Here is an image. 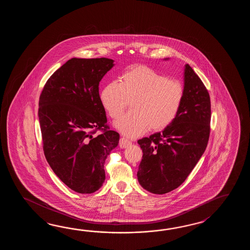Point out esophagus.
I'll use <instances>...</instances> for the list:
<instances>
[{"instance_id":"esophagus-1","label":"esophagus","mask_w":250,"mask_h":250,"mask_svg":"<svg viewBox=\"0 0 250 250\" xmlns=\"http://www.w3.org/2000/svg\"><path fill=\"white\" fill-rule=\"evenodd\" d=\"M119 145H120V147H121V148H126L128 146L131 145V141L127 140V138H121Z\"/></svg>"}]
</instances>
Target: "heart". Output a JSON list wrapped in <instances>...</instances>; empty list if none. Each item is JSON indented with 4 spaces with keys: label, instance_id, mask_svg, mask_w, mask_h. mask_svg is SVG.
<instances>
[{
    "label": "heart",
    "instance_id": "obj_1",
    "mask_svg": "<svg viewBox=\"0 0 250 250\" xmlns=\"http://www.w3.org/2000/svg\"><path fill=\"white\" fill-rule=\"evenodd\" d=\"M184 89L179 81L168 80L153 69L136 65L124 71L119 82H111L101 92L102 105L118 119L131 102L132 111L121 118L115 127L127 137L148 130H162L174 122L181 110Z\"/></svg>",
    "mask_w": 250,
    "mask_h": 250
}]
</instances>
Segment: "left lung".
I'll return each mask as SVG.
<instances>
[{
  "label": "left lung",
  "mask_w": 250,
  "mask_h": 250,
  "mask_svg": "<svg viewBox=\"0 0 250 250\" xmlns=\"http://www.w3.org/2000/svg\"><path fill=\"white\" fill-rule=\"evenodd\" d=\"M210 122L209 93L186 64L184 98L174 122L163 131L138 141L143 151L137 174L139 184L159 195L181 186L208 146Z\"/></svg>",
  "instance_id": "obj_1"
}]
</instances>
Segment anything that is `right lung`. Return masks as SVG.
Listing matches in <instances>:
<instances>
[{
	"label": "right lung",
	"instance_id": "add662e5",
	"mask_svg": "<svg viewBox=\"0 0 250 250\" xmlns=\"http://www.w3.org/2000/svg\"><path fill=\"white\" fill-rule=\"evenodd\" d=\"M108 58H72L53 73L39 98L42 149L59 179L91 194L105 180L104 165L120 135L107 126L99 82L113 67ZM97 130L102 134L93 135Z\"/></svg>",
	"mask_w": 250,
	"mask_h": 250
}]
</instances>
